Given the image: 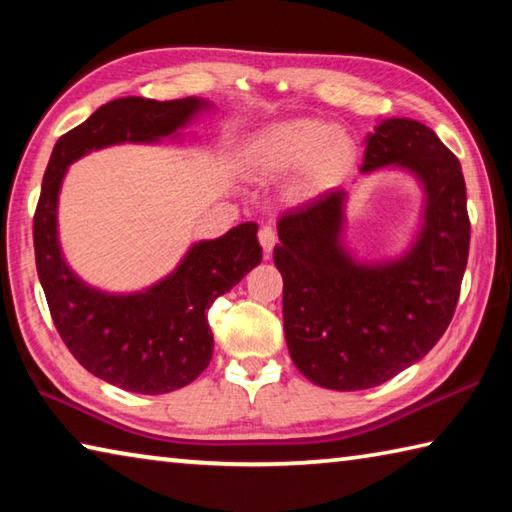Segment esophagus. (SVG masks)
Here are the masks:
<instances>
[{"label": "esophagus", "mask_w": 512, "mask_h": 512, "mask_svg": "<svg viewBox=\"0 0 512 512\" xmlns=\"http://www.w3.org/2000/svg\"><path fill=\"white\" fill-rule=\"evenodd\" d=\"M259 244L264 248V257L268 259L271 257V250L277 244V232L271 228V225H264L262 230H259Z\"/></svg>", "instance_id": "obj_1"}]
</instances>
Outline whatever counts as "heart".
<instances>
[{
	"mask_svg": "<svg viewBox=\"0 0 512 512\" xmlns=\"http://www.w3.org/2000/svg\"><path fill=\"white\" fill-rule=\"evenodd\" d=\"M357 144L320 119H287L259 131L246 146V167L257 176L298 171L296 194L314 196L348 173Z\"/></svg>",
	"mask_w": 512,
	"mask_h": 512,
	"instance_id": "heart-1",
	"label": "heart"
}]
</instances>
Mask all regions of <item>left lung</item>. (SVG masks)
I'll return each instance as SVG.
<instances>
[{
  "instance_id": "1",
  "label": "left lung",
  "mask_w": 512,
  "mask_h": 512,
  "mask_svg": "<svg viewBox=\"0 0 512 512\" xmlns=\"http://www.w3.org/2000/svg\"><path fill=\"white\" fill-rule=\"evenodd\" d=\"M411 171L424 189L420 232L402 257L357 262L343 244L345 189L284 212L273 262L296 368L332 391H363L420 361L454 316L470 253L461 162L415 119H384L366 137L361 173Z\"/></svg>"
}]
</instances>
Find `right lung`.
I'll return each instance as SVG.
<instances>
[{
	"instance_id": "obj_1",
	"label": "right lung",
	"mask_w": 512,
	"mask_h": 512,
	"mask_svg": "<svg viewBox=\"0 0 512 512\" xmlns=\"http://www.w3.org/2000/svg\"><path fill=\"white\" fill-rule=\"evenodd\" d=\"M207 108L210 101L196 97L110 101L60 137L42 178L33 246L51 318L85 370L131 393H171L207 368L214 348L207 309L262 262L257 225L248 221L219 239L198 241L176 271L149 289L106 293L88 287L60 253V185L83 155L112 144L160 142Z\"/></svg>"
}]
</instances>
